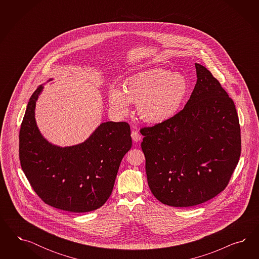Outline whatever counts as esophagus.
<instances>
[{
  "instance_id": "34e87169",
  "label": "esophagus",
  "mask_w": 259,
  "mask_h": 259,
  "mask_svg": "<svg viewBox=\"0 0 259 259\" xmlns=\"http://www.w3.org/2000/svg\"><path fill=\"white\" fill-rule=\"evenodd\" d=\"M131 136H132L133 141H136V142H138V141H140L141 140V134L139 133L138 130H135V129H134L133 131H132V133H131Z\"/></svg>"
}]
</instances>
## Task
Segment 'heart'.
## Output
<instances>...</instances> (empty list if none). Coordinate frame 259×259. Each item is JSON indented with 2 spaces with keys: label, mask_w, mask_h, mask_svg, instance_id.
Returning <instances> with one entry per match:
<instances>
[{
  "label": "heart",
  "mask_w": 259,
  "mask_h": 259,
  "mask_svg": "<svg viewBox=\"0 0 259 259\" xmlns=\"http://www.w3.org/2000/svg\"><path fill=\"white\" fill-rule=\"evenodd\" d=\"M190 84L181 73L164 68L141 71L128 78L124 92L117 87L109 90V104L118 114L126 113L129 102L137 103L140 118L157 124L172 118L181 108L189 94Z\"/></svg>",
  "instance_id": "obj_1"
}]
</instances>
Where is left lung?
Returning a JSON list of instances; mask_svg holds the SVG:
<instances>
[{
  "mask_svg": "<svg viewBox=\"0 0 259 259\" xmlns=\"http://www.w3.org/2000/svg\"><path fill=\"white\" fill-rule=\"evenodd\" d=\"M183 109L164 122L142 127L141 148L152 194L161 203L191 207L227 187L241 153L234 101L203 65Z\"/></svg>",
  "mask_w": 259,
  "mask_h": 259,
  "instance_id": "1",
  "label": "left lung"
}]
</instances>
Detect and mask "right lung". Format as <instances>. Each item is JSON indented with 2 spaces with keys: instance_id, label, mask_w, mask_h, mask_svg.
Listing matches in <instances>:
<instances>
[{
  "instance_id": "obj_1",
  "label": "right lung",
  "mask_w": 259,
  "mask_h": 259,
  "mask_svg": "<svg viewBox=\"0 0 259 259\" xmlns=\"http://www.w3.org/2000/svg\"><path fill=\"white\" fill-rule=\"evenodd\" d=\"M42 87L32 94L19 135L21 166L39 198L54 208L87 212L111 196L122 157L131 149L130 125L103 122L89 139L75 146L52 145L39 133L35 105Z\"/></svg>"
}]
</instances>
